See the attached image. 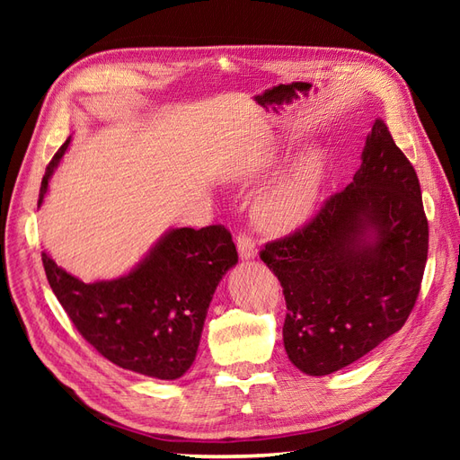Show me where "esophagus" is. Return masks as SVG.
Returning a JSON list of instances; mask_svg holds the SVG:
<instances>
[{
  "label": "esophagus",
  "instance_id": "34e87169",
  "mask_svg": "<svg viewBox=\"0 0 460 460\" xmlns=\"http://www.w3.org/2000/svg\"><path fill=\"white\" fill-rule=\"evenodd\" d=\"M238 253L242 259L249 261V259H255L257 257V247H255V242L252 235H247L245 232L243 234H238Z\"/></svg>",
  "mask_w": 460,
  "mask_h": 460
}]
</instances>
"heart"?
Returning a JSON list of instances; mask_svg holds the SVG:
<instances>
[{
  "label": "heart",
  "mask_w": 460,
  "mask_h": 460,
  "mask_svg": "<svg viewBox=\"0 0 460 460\" xmlns=\"http://www.w3.org/2000/svg\"><path fill=\"white\" fill-rule=\"evenodd\" d=\"M274 163V147L264 146L234 169L238 180L257 178ZM326 178L323 149H309L289 166L286 174L259 198L253 207L255 225L270 235L296 232L311 220Z\"/></svg>",
  "instance_id": "obj_1"
}]
</instances>
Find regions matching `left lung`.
I'll list each match as a JSON object with an SVG mask.
<instances>
[{
  "instance_id": "1",
  "label": "left lung",
  "mask_w": 460,
  "mask_h": 460,
  "mask_svg": "<svg viewBox=\"0 0 460 460\" xmlns=\"http://www.w3.org/2000/svg\"><path fill=\"white\" fill-rule=\"evenodd\" d=\"M261 259L286 297L284 347L309 376L355 363L405 324L428 259L419 176L376 119L353 182Z\"/></svg>"
}]
</instances>
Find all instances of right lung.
<instances>
[{"mask_svg": "<svg viewBox=\"0 0 460 460\" xmlns=\"http://www.w3.org/2000/svg\"><path fill=\"white\" fill-rule=\"evenodd\" d=\"M71 137L41 180L38 207ZM48 282L65 313L111 363L157 380L184 376L198 355L205 316L238 252L225 226L171 228L136 267L113 280L82 282L41 253Z\"/></svg>", "mask_w": 460, "mask_h": 460, "instance_id": "1", "label": "right lung"}]
</instances>
